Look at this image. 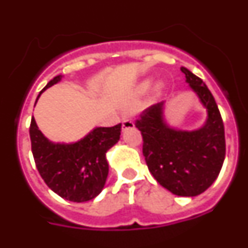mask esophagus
<instances>
[{
  "label": "esophagus",
  "instance_id": "obj_1",
  "mask_svg": "<svg viewBox=\"0 0 248 248\" xmlns=\"http://www.w3.org/2000/svg\"><path fill=\"white\" fill-rule=\"evenodd\" d=\"M133 128H135V124L134 122H133V119H131L130 117L124 118V119H123V129H124V130H128V129Z\"/></svg>",
  "mask_w": 248,
  "mask_h": 248
}]
</instances>
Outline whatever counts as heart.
I'll list each match as a JSON object with an SVG mask.
<instances>
[{"mask_svg":"<svg viewBox=\"0 0 248 248\" xmlns=\"http://www.w3.org/2000/svg\"><path fill=\"white\" fill-rule=\"evenodd\" d=\"M150 87H151V80L150 79L144 80V82L141 83L139 87H138L137 94H138V95H143L144 93H146V92L150 89ZM160 92H161V84H156L154 87V95H155V97H157V95H159Z\"/></svg>","mask_w":248,"mask_h":248,"instance_id":"b5f03b06","label":"heart"}]
</instances>
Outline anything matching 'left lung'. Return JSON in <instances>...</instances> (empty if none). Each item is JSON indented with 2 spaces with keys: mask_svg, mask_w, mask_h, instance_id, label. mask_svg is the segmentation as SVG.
<instances>
[{
  "mask_svg": "<svg viewBox=\"0 0 248 248\" xmlns=\"http://www.w3.org/2000/svg\"><path fill=\"white\" fill-rule=\"evenodd\" d=\"M185 82L198 95L207 117L198 129L184 130L165 119V102L146 109L135 123L143 135V154L157 183L177 196L202 194L217 179L225 160V129L207 85L185 67Z\"/></svg>",
  "mask_w": 248,
  "mask_h": 248,
  "instance_id": "obj_1",
  "label": "left lung"
}]
</instances>
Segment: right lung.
<instances>
[{
    "label": "right lung",
    "instance_id": "obj_1",
    "mask_svg": "<svg viewBox=\"0 0 248 248\" xmlns=\"http://www.w3.org/2000/svg\"><path fill=\"white\" fill-rule=\"evenodd\" d=\"M62 78V74L54 77L39 95ZM120 131L122 124L110 128L97 126L74 143H54L45 137L32 117L30 126L32 154L48 187L73 202H85L97 198L108 177L107 151L119 141Z\"/></svg>",
    "mask_w": 248,
    "mask_h": 248
}]
</instances>
